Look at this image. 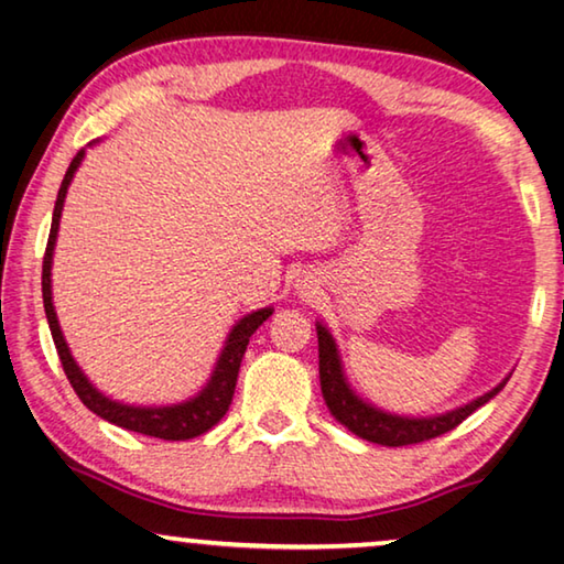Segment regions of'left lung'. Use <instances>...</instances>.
<instances>
[{"label":"left lung","instance_id":"1","mask_svg":"<svg viewBox=\"0 0 564 564\" xmlns=\"http://www.w3.org/2000/svg\"><path fill=\"white\" fill-rule=\"evenodd\" d=\"M316 337H319V383L322 395L327 401V409L339 424L347 426L352 434H358L360 440L386 444V447H403V444H419L426 440L440 437V434L455 430L457 424H463L475 409H480L482 403H488L498 391H503V386L509 383L511 376H506L494 391L478 395V399L447 411V414L437 416H399L391 411H383L372 403L362 401L358 393L352 391L347 383L343 360H339L337 343L329 335V329L322 322H316Z\"/></svg>","mask_w":564,"mask_h":564}]
</instances>
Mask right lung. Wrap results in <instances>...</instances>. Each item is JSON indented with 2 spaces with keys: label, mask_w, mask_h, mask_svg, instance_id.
Returning a JSON list of instances; mask_svg holds the SVG:
<instances>
[{
  "label": "right lung",
  "mask_w": 564,
  "mask_h": 564,
  "mask_svg": "<svg viewBox=\"0 0 564 564\" xmlns=\"http://www.w3.org/2000/svg\"><path fill=\"white\" fill-rule=\"evenodd\" d=\"M84 153L86 150H78L76 158L68 165L66 176H63V184L58 188V199H55V209H53L51 235H47L45 258H43V306H45L47 327H51L55 350H58L61 365H63V370H66V378L70 380V386H74L76 395L82 399L84 406L94 411L97 416L107 419L109 424L122 426V430L148 434V437L171 440V442L194 440V437H199V434L209 432L212 426L227 414L229 403H232V395H235L237 372H240L242 355H245V350H248L250 337L256 335V329L260 327V324H263L268 316L273 314V308L271 306L258 308V312L242 316V319L235 324L232 332L227 335L225 347H221L217 365H214L212 378L206 380V386L194 395V399H188L184 403H173V406H132V403L115 401V399H109V395L101 393L99 388L84 376V370L78 368L74 355H70V350H68L66 339H63L58 316H55V306H53V291H51L53 250H55V237H58L63 202H66V192H68L70 181H74L76 169L84 161Z\"/></svg>",
  "instance_id": "1"
}]
</instances>
